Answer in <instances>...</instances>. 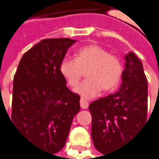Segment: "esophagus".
Masks as SVG:
<instances>
[{"label": "esophagus", "instance_id": "esophagus-1", "mask_svg": "<svg viewBox=\"0 0 159 159\" xmlns=\"http://www.w3.org/2000/svg\"><path fill=\"white\" fill-rule=\"evenodd\" d=\"M80 106H81V107L83 109H87L88 107H89V103H88L87 100H85L84 98H81L80 99Z\"/></svg>", "mask_w": 159, "mask_h": 159}]
</instances>
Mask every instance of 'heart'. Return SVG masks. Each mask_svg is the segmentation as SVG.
Here are the masks:
<instances>
[{
	"label": "heart",
	"mask_w": 159,
	"mask_h": 159,
	"mask_svg": "<svg viewBox=\"0 0 159 159\" xmlns=\"http://www.w3.org/2000/svg\"><path fill=\"white\" fill-rule=\"evenodd\" d=\"M86 71L87 80L75 91L90 99L98 96L101 90L110 93L117 89L123 75V65L118 56L96 44L81 47L75 52V59L65 58L60 65L61 74L72 88L79 84Z\"/></svg>",
	"instance_id": "heart-1"
}]
</instances>
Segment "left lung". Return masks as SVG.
Wrapping results in <instances>:
<instances>
[{"instance_id": "8db88e82", "label": "left lung", "mask_w": 159, "mask_h": 159, "mask_svg": "<svg viewBox=\"0 0 159 159\" xmlns=\"http://www.w3.org/2000/svg\"><path fill=\"white\" fill-rule=\"evenodd\" d=\"M125 59L119 90L89 106L93 144L104 155L117 151L132 140L147 121L148 81L143 64L132 52Z\"/></svg>"}]
</instances>
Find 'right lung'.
I'll return each mask as SVG.
<instances>
[{"label":"right lung","mask_w":159,"mask_h":159,"mask_svg":"<svg viewBox=\"0 0 159 159\" xmlns=\"http://www.w3.org/2000/svg\"><path fill=\"white\" fill-rule=\"evenodd\" d=\"M75 42L67 38L39 42L23 55L13 80L11 122L27 141L52 154L64 147L80 110L79 95L69 90L60 72Z\"/></svg>","instance_id":"add662e5"}]
</instances>
